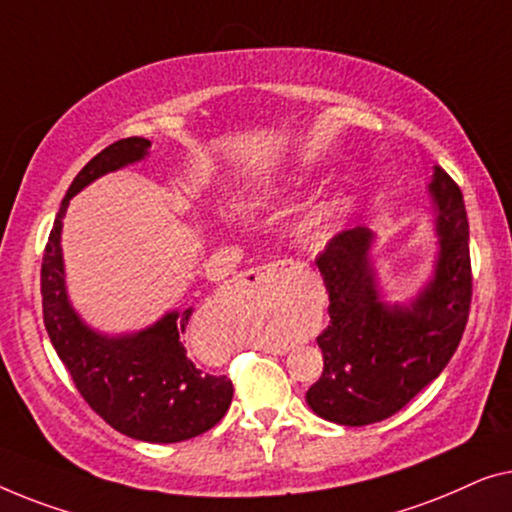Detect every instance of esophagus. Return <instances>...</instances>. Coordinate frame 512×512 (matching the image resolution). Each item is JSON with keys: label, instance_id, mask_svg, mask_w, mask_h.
Listing matches in <instances>:
<instances>
[{"label": "esophagus", "instance_id": "obj_1", "mask_svg": "<svg viewBox=\"0 0 512 512\" xmlns=\"http://www.w3.org/2000/svg\"><path fill=\"white\" fill-rule=\"evenodd\" d=\"M299 266L292 264V262H273V264H264V266H257V269H250L243 273V283L246 285H273V283H280V280H290L292 276H297ZM278 352V355H283V350H273Z\"/></svg>", "mask_w": 512, "mask_h": 512}]
</instances>
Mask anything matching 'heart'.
<instances>
[{
	"instance_id": "1",
	"label": "heart",
	"mask_w": 512,
	"mask_h": 512,
	"mask_svg": "<svg viewBox=\"0 0 512 512\" xmlns=\"http://www.w3.org/2000/svg\"><path fill=\"white\" fill-rule=\"evenodd\" d=\"M297 183L290 176H264L259 181L250 183L248 187L234 197V206L239 211H259V208L276 204V201L285 199ZM345 222V201L338 197H325L313 201L311 206L301 213L297 220V239L301 246L311 250H322L327 248L331 241H336V236L343 232ZM273 341V338H271Z\"/></svg>"
}]
</instances>
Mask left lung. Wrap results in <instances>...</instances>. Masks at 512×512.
<instances>
[{"mask_svg":"<svg viewBox=\"0 0 512 512\" xmlns=\"http://www.w3.org/2000/svg\"><path fill=\"white\" fill-rule=\"evenodd\" d=\"M436 257L406 301H387L373 262L378 234L355 227L318 257L329 292V325L318 336L325 371L306 392L322 420L364 427L406 406L441 376L462 341L471 306L469 220L457 183L434 167Z\"/></svg>","mask_w":512,"mask_h":512,"instance_id":"1","label":"left lung"}]
</instances>
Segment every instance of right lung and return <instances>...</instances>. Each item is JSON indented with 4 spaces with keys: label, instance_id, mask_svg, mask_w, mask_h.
Here are the masks:
<instances>
[{
    "label": "right lung",
    "instance_id": "add662e5",
    "mask_svg": "<svg viewBox=\"0 0 512 512\" xmlns=\"http://www.w3.org/2000/svg\"><path fill=\"white\" fill-rule=\"evenodd\" d=\"M148 139L115 141L78 171L50 229L41 264L43 325L78 392L115 431L146 443H181L215 427L234 397L232 380L197 369L183 334L194 308H171L153 325L104 334L69 299L62 227L69 201L97 178L146 160Z\"/></svg>",
    "mask_w": 512,
    "mask_h": 512
}]
</instances>
